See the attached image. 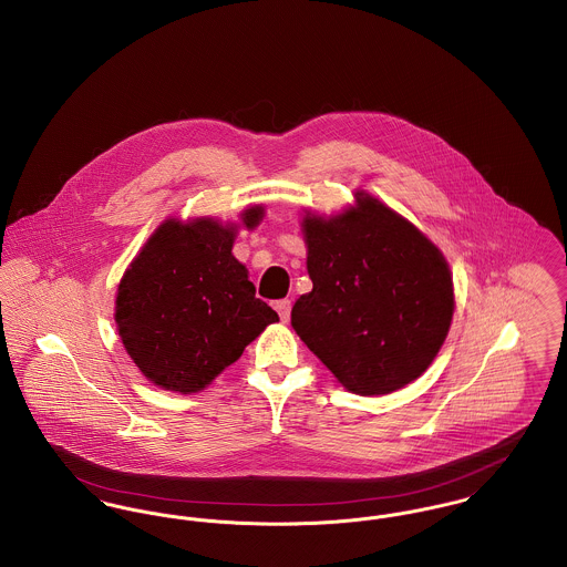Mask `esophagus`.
I'll use <instances>...</instances> for the list:
<instances>
[{"label": "esophagus", "mask_w": 567, "mask_h": 567, "mask_svg": "<svg viewBox=\"0 0 567 567\" xmlns=\"http://www.w3.org/2000/svg\"><path fill=\"white\" fill-rule=\"evenodd\" d=\"M276 310H278L282 321H289V317H291V300H278L276 302Z\"/></svg>", "instance_id": "1"}]
</instances>
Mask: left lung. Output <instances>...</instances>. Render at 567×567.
I'll return each mask as SVG.
<instances>
[{
  "label": "left lung",
  "instance_id": "1",
  "mask_svg": "<svg viewBox=\"0 0 567 567\" xmlns=\"http://www.w3.org/2000/svg\"><path fill=\"white\" fill-rule=\"evenodd\" d=\"M323 218L305 212L312 291L291 310L298 337L348 391L389 394L421 378L442 348L453 274L412 221L367 192Z\"/></svg>",
  "mask_w": 567,
  "mask_h": 567
}]
</instances>
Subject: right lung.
I'll return each mask as SVG.
<instances>
[{
	"instance_id": "1",
	"label": "right lung",
	"mask_w": 567,
	"mask_h": 567,
	"mask_svg": "<svg viewBox=\"0 0 567 567\" xmlns=\"http://www.w3.org/2000/svg\"><path fill=\"white\" fill-rule=\"evenodd\" d=\"M252 205L239 224L214 218L162 221L130 262L116 291V330L135 367L164 391H205L278 321L233 257L239 228L259 226Z\"/></svg>"
}]
</instances>
